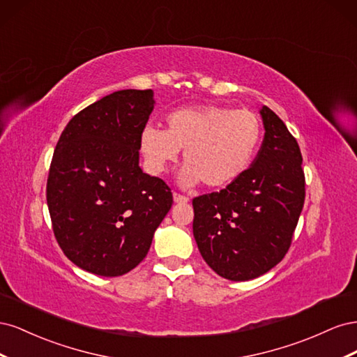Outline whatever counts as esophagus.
<instances>
[{
    "mask_svg": "<svg viewBox=\"0 0 357 357\" xmlns=\"http://www.w3.org/2000/svg\"><path fill=\"white\" fill-rule=\"evenodd\" d=\"M172 198H174V202H177V204H186L189 201L185 195H180V193H177V192L172 193Z\"/></svg>",
    "mask_w": 357,
    "mask_h": 357,
    "instance_id": "obj_1",
    "label": "esophagus"
}]
</instances>
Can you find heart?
I'll return each instance as SVG.
<instances>
[{"label": "heart", "instance_id": "b5f03b06", "mask_svg": "<svg viewBox=\"0 0 357 357\" xmlns=\"http://www.w3.org/2000/svg\"><path fill=\"white\" fill-rule=\"evenodd\" d=\"M261 139L262 122L256 113L207 104L171 112L165 117V131L146 126L139 150L153 176L167 172L178 160L180 150H185L180 185L192 188L202 181L210 189H219L244 174Z\"/></svg>", "mask_w": 357, "mask_h": 357}]
</instances>
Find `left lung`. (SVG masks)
<instances>
[{"instance_id":"left-lung-1","label":"left lung","mask_w":357,"mask_h":357,"mask_svg":"<svg viewBox=\"0 0 357 357\" xmlns=\"http://www.w3.org/2000/svg\"><path fill=\"white\" fill-rule=\"evenodd\" d=\"M265 137L244 174L220 192L193 198V236L214 273L247 282L287 253L305 199L295 137L271 109H261Z\"/></svg>"}]
</instances>
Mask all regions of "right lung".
I'll list each match as a JSON object with an SVG mask.
<instances>
[{"label": "right lung", "instance_id": "1", "mask_svg": "<svg viewBox=\"0 0 357 357\" xmlns=\"http://www.w3.org/2000/svg\"><path fill=\"white\" fill-rule=\"evenodd\" d=\"M153 107L152 89L117 91L75 114L59 137L47 207L62 252L84 271H131L171 208L167 183L138 165L139 135Z\"/></svg>", "mask_w": 357, "mask_h": 357}]
</instances>
